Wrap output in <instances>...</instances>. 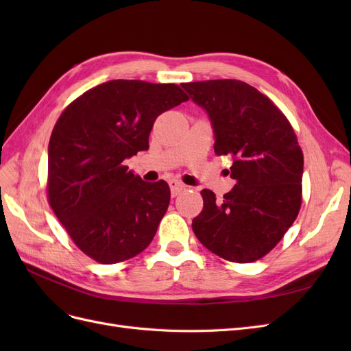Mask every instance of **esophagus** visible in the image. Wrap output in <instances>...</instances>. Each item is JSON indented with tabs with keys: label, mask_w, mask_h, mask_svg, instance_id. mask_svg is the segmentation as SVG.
Instances as JSON below:
<instances>
[{
	"label": "esophagus",
	"mask_w": 351,
	"mask_h": 351,
	"mask_svg": "<svg viewBox=\"0 0 351 351\" xmlns=\"http://www.w3.org/2000/svg\"><path fill=\"white\" fill-rule=\"evenodd\" d=\"M168 184H169V189H171V196L173 197L178 196L180 193L183 192V190H186V186L183 183H180L178 180H169Z\"/></svg>",
	"instance_id": "esophagus-1"
}]
</instances>
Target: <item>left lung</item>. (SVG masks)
Returning <instances> with one entry per match:
<instances>
[{"label": "left lung", "mask_w": 351, "mask_h": 351, "mask_svg": "<svg viewBox=\"0 0 351 351\" xmlns=\"http://www.w3.org/2000/svg\"><path fill=\"white\" fill-rule=\"evenodd\" d=\"M206 110L215 154L232 158L236 186L217 200L204 189L192 228L219 258L249 263L269 253L302 206L303 152L290 121L268 97L241 80L182 83Z\"/></svg>", "instance_id": "obj_1"}]
</instances>
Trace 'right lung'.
<instances>
[{
	"instance_id": "obj_1",
	"label": "right lung",
	"mask_w": 351,
	"mask_h": 351,
	"mask_svg": "<svg viewBox=\"0 0 351 351\" xmlns=\"http://www.w3.org/2000/svg\"><path fill=\"white\" fill-rule=\"evenodd\" d=\"M189 101L174 83L110 80L61 112L48 146V202L74 244L104 265L149 246L169 187L146 183L123 161L149 147L159 114Z\"/></svg>"
}]
</instances>
